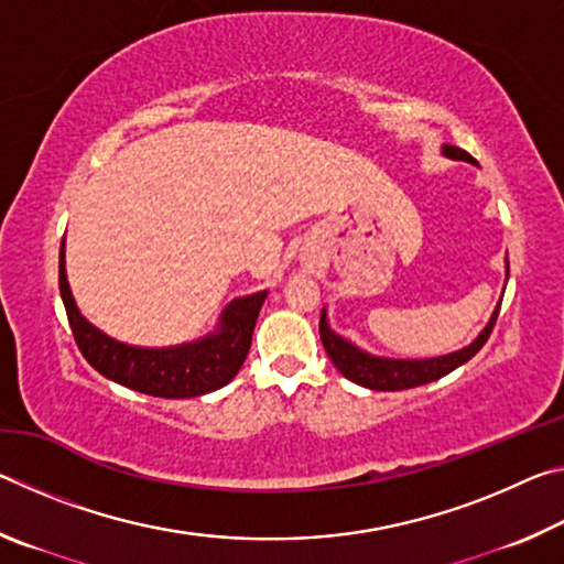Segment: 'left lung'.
<instances>
[{
  "label": "left lung",
  "instance_id": "1",
  "mask_svg": "<svg viewBox=\"0 0 564 564\" xmlns=\"http://www.w3.org/2000/svg\"><path fill=\"white\" fill-rule=\"evenodd\" d=\"M443 156L455 159V161H470V164H475V159L467 154V151L451 147V144L443 147ZM505 271L510 273V265H505ZM498 313H500V303L490 316L488 326L480 330V336H477L470 346H465L455 352H447V356L423 358V360L370 356V352L360 350L358 346H352L350 340L338 336L336 330H330L328 318H326V308L321 311L318 328H321L323 348H326L328 358L333 360V366H336L348 380H352V383L370 388V390H405V388L433 383V380L453 373L455 368H460L463 362L470 360L475 352L485 346V340L490 338L495 321H498Z\"/></svg>",
  "mask_w": 564,
  "mask_h": 564
}]
</instances>
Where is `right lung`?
Masks as SVG:
<instances>
[{"instance_id": "obj_1", "label": "right lung", "mask_w": 564, "mask_h": 564, "mask_svg": "<svg viewBox=\"0 0 564 564\" xmlns=\"http://www.w3.org/2000/svg\"><path fill=\"white\" fill-rule=\"evenodd\" d=\"M59 291L76 346L94 370L139 393L171 400L196 398L231 383L251 348L256 318L269 295L261 291L228 303L216 330L206 338L171 348H137L94 328L76 308L66 281L64 243L59 253Z\"/></svg>"}]
</instances>
